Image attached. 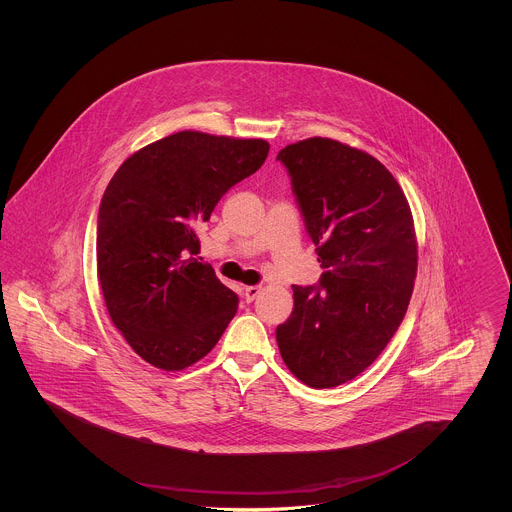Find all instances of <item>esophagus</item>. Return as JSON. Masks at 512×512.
Returning a JSON list of instances; mask_svg holds the SVG:
<instances>
[{
  "label": "esophagus",
  "instance_id": "1",
  "mask_svg": "<svg viewBox=\"0 0 512 512\" xmlns=\"http://www.w3.org/2000/svg\"><path fill=\"white\" fill-rule=\"evenodd\" d=\"M259 293H261V288H259V286H245V288H244L245 301H247V303H251V301H253V299H255V297H257V295H259Z\"/></svg>",
  "mask_w": 512,
  "mask_h": 512
}]
</instances>
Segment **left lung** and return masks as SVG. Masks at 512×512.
<instances>
[{"mask_svg": "<svg viewBox=\"0 0 512 512\" xmlns=\"http://www.w3.org/2000/svg\"><path fill=\"white\" fill-rule=\"evenodd\" d=\"M324 268L317 286H292L276 328L280 355L309 388H336L372 365L407 313L418 267L409 201L378 159L330 138L278 157Z\"/></svg>", "mask_w": 512, "mask_h": 512, "instance_id": "left-lung-1", "label": "left lung"}]
</instances>
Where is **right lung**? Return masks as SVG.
Instances as JSON below:
<instances>
[{
	"label": "right lung",
	"mask_w": 512,
	"mask_h": 512,
	"mask_svg": "<svg viewBox=\"0 0 512 512\" xmlns=\"http://www.w3.org/2000/svg\"><path fill=\"white\" fill-rule=\"evenodd\" d=\"M268 149L182 130L138 149L111 178L99 205V286L113 324L149 365H194L236 315L238 295L194 257L195 232Z\"/></svg>",
	"instance_id": "right-lung-1"
}]
</instances>
